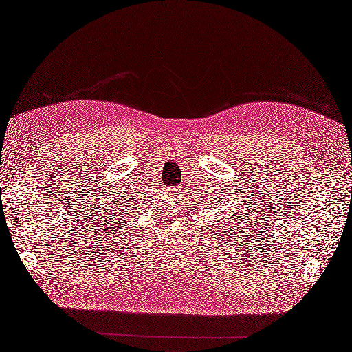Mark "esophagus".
<instances>
[{"instance_id":"1","label":"esophagus","mask_w":352,"mask_h":352,"mask_svg":"<svg viewBox=\"0 0 352 352\" xmlns=\"http://www.w3.org/2000/svg\"><path fill=\"white\" fill-rule=\"evenodd\" d=\"M169 195L173 196V200H177V196H179V195H177V189H170V190H169Z\"/></svg>"}]
</instances>
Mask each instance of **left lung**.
I'll return each instance as SVG.
<instances>
[{
    "label": "left lung",
    "instance_id": "1",
    "mask_svg": "<svg viewBox=\"0 0 352 352\" xmlns=\"http://www.w3.org/2000/svg\"><path fill=\"white\" fill-rule=\"evenodd\" d=\"M243 209H245L243 206H238V210H236V212L232 210V212H235V213H232V214L228 217V221H226L228 226H226V229H223V232H222V233H226V236L230 238L232 233H235V230H236L235 228H242V229H239L238 233H243V235H245V229H248L245 223L249 222V217L246 219L245 213L242 212ZM235 224L237 225L236 227L234 226ZM222 239H223V238H222Z\"/></svg>",
    "mask_w": 352,
    "mask_h": 352
}]
</instances>
